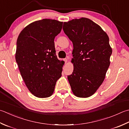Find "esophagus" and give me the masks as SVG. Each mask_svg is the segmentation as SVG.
I'll use <instances>...</instances> for the list:
<instances>
[{"mask_svg":"<svg viewBox=\"0 0 129 129\" xmlns=\"http://www.w3.org/2000/svg\"><path fill=\"white\" fill-rule=\"evenodd\" d=\"M63 60H64V61L65 62H67L68 61V59H67V58H65V59H63Z\"/></svg>","mask_w":129,"mask_h":129,"instance_id":"esophagus-1","label":"esophagus"}]
</instances>
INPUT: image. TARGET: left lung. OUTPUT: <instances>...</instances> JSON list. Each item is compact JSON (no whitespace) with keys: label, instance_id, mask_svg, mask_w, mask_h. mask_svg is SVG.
<instances>
[{"label":"left lung","instance_id":"left-lung-1","mask_svg":"<svg viewBox=\"0 0 129 129\" xmlns=\"http://www.w3.org/2000/svg\"><path fill=\"white\" fill-rule=\"evenodd\" d=\"M63 31L73 44L72 74L68 79L77 97L87 98L97 91L110 64L109 38L99 25L87 18L64 22Z\"/></svg>","mask_w":129,"mask_h":129}]
</instances>
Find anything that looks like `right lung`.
I'll list each match as a JSON object with an SVG mask.
<instances>
[{
  "label": "right lung",
  "mask_w": 129,
  "mask_h": 129,
  "mask_svg": "<svg viewBox=\"0 0 129 129\" xmlns=\"http://www.w3.org/2000/svg\"><path fill=\"white\" fill-rule=\"evenodd\" d=\"M62 22L43 19L28 25L17 41L16 60L25 84L32 94L49 97L61 76L63 61L56 55L54 39Z\"/></svg>",
  "instance_id": "add662e5"
}]
</instances>
